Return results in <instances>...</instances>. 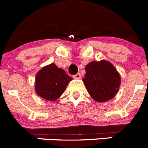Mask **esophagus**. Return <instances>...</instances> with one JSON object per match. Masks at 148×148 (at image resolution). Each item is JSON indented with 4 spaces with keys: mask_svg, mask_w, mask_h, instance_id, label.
Returning a JSON list of instances; mask_svg holds the SVG:
<instances>
[{
    "mask_svg": "<svg viewBox=\"0 0 148 148\" xmlns=\"http://www.w3.org/2000/svg\"><path fill=\"white\" fill-rule=\"evenodd\" d=\"M80 77H81V74H79V73H77V74L74 75V78H75V79H79Z\"/></svg>",
    "mask_w": 148,
    "mask_h": 148,
    "instance_id": "esophagus-1",
    "label": "esophagus"
}]
</instances>
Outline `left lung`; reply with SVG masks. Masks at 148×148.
I'll return each instance as SVG.
<instances>
[{
  "label": "left lung",
  "instance_id": "1",
  "mask_svg": "<svg viewBox=\"0 0 148 148\" xmlns=\"http://www.w3.org/2000/svg\"><path fill=\"white\" fill-rule=\"evenodd\" d=\"M82 79L88 92L97 102H107L118 93L121 77L116 69L107 60L92 61L86 66Z\"/></svg>",
  "mask_w": 148,
  "mask_h": 148
}]
</instances>
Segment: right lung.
<instances>
[{
	"mask_svg": "<svg viewBox=\"0 0 148 148\" xmlns=\"http://www.w3.org/2000/svg\"><path fill=\"white\" fill-rule=\"evenodd\" d=\"M71 79L63 69L51 63L40 69L36 75L35 91L46 100L55 101L63 94Z\"/></svg>",
	"mask_w": 148,
	"mask_h": 148,
	"instance_id": "1",
	"label": "right lung"
}]
</instances>
